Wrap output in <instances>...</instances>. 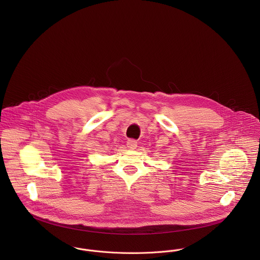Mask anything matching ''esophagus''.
<instances>
[{"label": "esophagus", "instance_id": "34e87169", "mask_svg": "<svg viewBox=\"0 0 260 260\" xmlns=\"http://www.w3.org/2000/svg\"><path fill=\"white\" fill-rule=\"evenodd\" d=\"M127 147L129 149H135L137 147V141L134 139H129L127 141Z\"/></svg>", "mask_w": 260, "mask_h": 260}]
</instances>
